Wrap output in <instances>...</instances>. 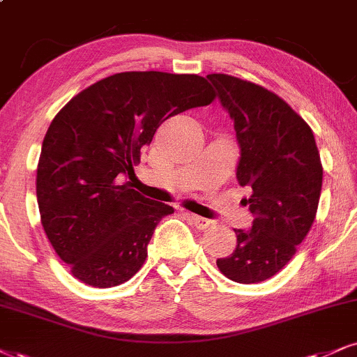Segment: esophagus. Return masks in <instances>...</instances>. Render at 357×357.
<instances>
[{
  "label": "esophagus",
  "instance_id": "obj_1",
  "mask_svg": "<svg viewBox=\"0 0 357 357\" xmlns=\"http://www.w3.org/2000/svg\"><path fill=\"white\" fill-rule=\"evenodd\" d=\"M185 217H187L188 220H190V222L193 223V227L199 228V230H206V228L213 227L212 220L202 218V217H199V215H193V213H187V212H185Z\"/></svg>",
  "mask_w": 357,
  "mask_h": 357
}]
</instances>
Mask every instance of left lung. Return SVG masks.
<instances>
[{"mask_svg":"<svg viewBox=\"0 0 357 357\" xmlns=\"http://www.w3.org/2000/svg\"><path fill=\"white\" fill-rule=\"evenodd\" d=\"M240 147L236 180L252 195V228H235L236 248L217 259L231 281L259 283L276 275L306 238L318 210L323 167L313 130L283 99L228 74H208Z\"/></svg>","mask_w":357,"mask_h":357,"instance_id":"1","label":"left lung"}]
</instances>
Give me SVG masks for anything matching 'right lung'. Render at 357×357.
Returning a JSON list of instances; mask_svg holds the SVG:
<instances>
[{
	"instance_id": "add662e5",
	"label": "right lung",
	"mask_w": 357,
	"mask_h": 357,
	"mask_svg": "<svg viewBox=\"0 0 357 357\" xmlns=\"http://www.w3.org/2000/svg\"><path fill=\"white\" fill-rule=\"evenodd\" d=\"M213 98L195 74L119 73L52 119L39 155L38 205L47 240L79 281L111 288L140 270L157 223L174 208L122 180L134 175L162 122Z\"/></svg>"
}]
</instances>
